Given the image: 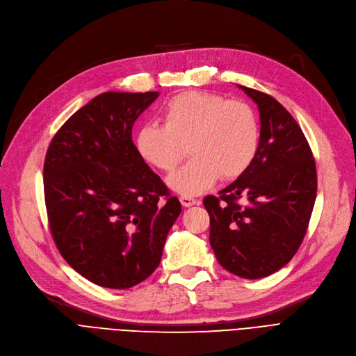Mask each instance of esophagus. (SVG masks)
I'll return each instance as SVG.
<instances>
[{
	"label": "esophagus",
	"mask_w": 356,
	"mask_h": 356,
	"mask_svg": "<svg viewBox=\"0 0 356 356\" xmlns=\"http://www.w3.org/2000/svg\"><path fill=\"white\" fill-rule=\"evenodd\" d=\"M180 204H181L183 207H192V205H195V204H198V201L191 198V196H180Z\"/></svg>",
	"instance_id": "obj_1"
}]
</instances>
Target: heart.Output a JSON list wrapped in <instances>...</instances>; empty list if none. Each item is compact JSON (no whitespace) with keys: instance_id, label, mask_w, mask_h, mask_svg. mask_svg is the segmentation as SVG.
Instances as JSON below:
<instances>
[{"instance_id":"obj_1","label":"heart","mask_w":356,"mask_h":356,"mask_svg":"<svg viewBox=\"0 0 356 356\" xmlns=\"http://www.w3.org/2000/svg\"><path fill=\"white\" fill-rule=\"evenodd\" d=\"M163 120L164 126H140L135 147L145 161L163 171L175 170L188 147L192 158L167 180L183 196L201 195L220 176L239 177L257 155L258 120L245 102L189 90L165 104Z\"/></svg>"}]
</instances>
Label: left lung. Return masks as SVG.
<instances>
[{"instance_id": "left-lung-1", "label": "left lung", "mask_w": 356, "mask_h": 356, "mask_svg": "<svg viewBox=\"0 0 356 356\" xmlns=\"http://www.w3.org/2000/svg\"><path fill=\"white\" fill-rule=\"evenodd\" d=\"M259 111V143L251 165L220 196H207L209 243L222 268L261 279L293 258L317 196V170L304 131L273 97L238 85ZM247 201L246 206L237 204Z\"/></svg>"}]
</instances>
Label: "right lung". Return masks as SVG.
Segmentation results:
<instances>
[{"mask_svg": "<svg viewBox=\"0 0 356 356\" xmlns=\"http://www.w3.org/2000/svg\"><path fill=\"white\" fill-rule=\"evenodd\" d=\"M158 95L104 92L60 127L47 151L52 238L73 270L102 287L148 279L181 211L131 140L136 118Z\"/></svg>", "mask_w": 356, "mask_h": 356, "instance_id": "right-lung-1", "label": "right lung"}]
</instances>
